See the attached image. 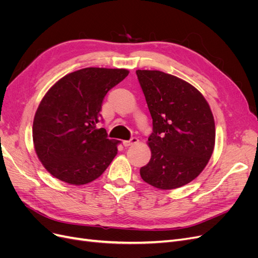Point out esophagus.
Here are the masks:
<instances>
[{"mask_svg": "<svg viewBox=\"0 0 258 258\" xmlns=\"http://www.w3.org/2000/svg\"><path fill=\"white\" fill-rule=\"evenodd\" d=\"M139 142V139L138 138H132L131 140H129V141H123V146H126V147H128V146H131V145H135V144H137Z\"/></svg>", "mask_w": 258, "mask_h": 258, "instance_id": "1", "label": "esophagus"}]
</instances>
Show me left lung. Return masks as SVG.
I'll return each mask as SVG.
<instances>
[{"instance_id": "1", "label": "left lung", "mask_w": 258, "mask_h": 258, "mask_svg": "<svg viewBox=\"0 0 258 258\" xmlns=\"http://www.w3.org/2000/svg\"><path fill=\"white\" fill-rule=\"evenodd\" d=\"M153 118L152 157L140 169L144 182L169 190L196 178L213 154L215 122L208 101L192 85L161 71L138 70Z\"/></svg>"}]
</instances>
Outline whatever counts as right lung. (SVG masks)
I'll list each match as a JSON object with an SVG mask.
<instances>
[{
    "mask_svg": "<svg viewBox=\"0 0 258 258\" xmlns=\"http://www.w3.org/2000/svg\"><path fill=\"white\" fill-rule=\"evenodd\" d=\"M128 74L126 69L85 68L64 75L45 93L32 137L38 159L53 177L85 185L110 166L120 141L107 139L96 124L107 91Z\"/></svg>",
    "mask_w": 258,
    "mask_h": 258,
    "instance_id": "obj_1",
    "label": "right lung"
}]
</instances>
